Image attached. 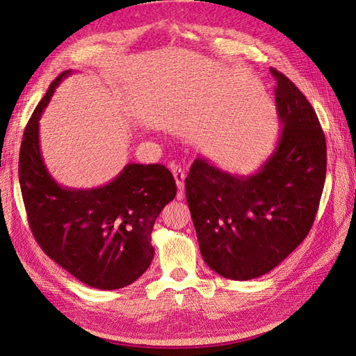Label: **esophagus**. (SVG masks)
<instances>
[{"mask_svg": "<svg viewBox=\"0 0 356 356\" xmlns=\"http://www.w3.org/2000/svg\"><path fill=\"white\" fill-rule=\"evenodd\" d=\"M170 170L172 174H174V178H175V182H177V187L179 190L178 193V199H182V196H184V182H186V172L181 169V166L178 165H170Z\"/></svg>", "mask_w": 356, "mask_h": 356, "instance_id": "1", "label": "esophagus"}]
</instances>
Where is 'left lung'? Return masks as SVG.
Segmentation results:
<instances>
[{
  "mask_svg": "<svg viewBox=\"0 0 356 356\" xmlns=\"http://www.w3.org/2000/svg\"><path fill=\"white\" fill-rule=\"evenodd\" d=\"M281 135L254 174L221 170L199 156L186 195L204 263L233 281L268 273L305 241L325 182L327 144L296 84L270 70Z\"/></svg>",
  "mask_w": 356,
  "mask_h": 356,
  "instance_id": "obj_1",
  "label": "left lung"
}]
</instances>
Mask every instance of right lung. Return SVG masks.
I'll use <instances>...</instances> for the list:
<instances>
[{
	"label": "right lung",
	"instance_id": "right-lung-1",
	"mask_svg": "<svg viewBox=\"0 0 356 356\" xmlns=\"http://www.w3.org/2000/svg\"><path fill=\"white\" fill-rule=\"evenodd\" d=\"M53 80L26 124L19 182L29 227L41 250L83 284L118 289L141 276L154 257L156 218L174 200L177 184L163 165L127 163L95 188L63 187L50 175L40 148V118L60 81Z\"/></svg>",
	"mask_w": 356,
	"mask_h": 356
}]
</instances>
